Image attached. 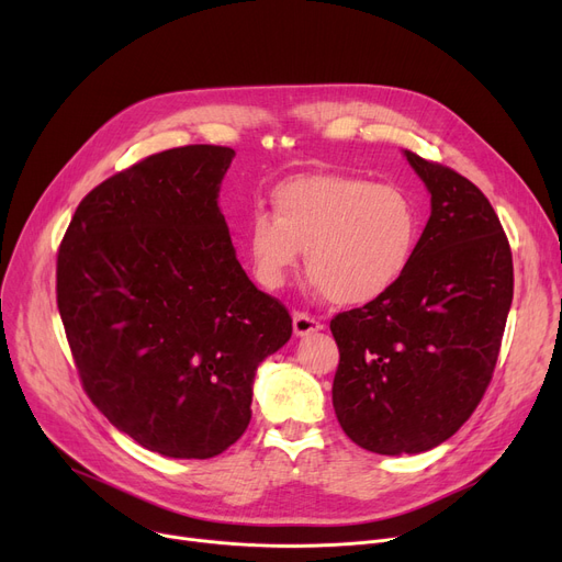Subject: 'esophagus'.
Instances as JSON below:
<instances>
[{"instance_id":"34e87169","label":"esophagus","mask_w":562,"mask_h":562,"mask_svg":"<svg viewBox=\"0 0 562 562\" xmlns=\"http://www.w3.org/2000/svg\"><path fill=\"white\" fill-rule=\"evenodd\" d=\"M321 328H323L321 321H316L312 314H307V312H296V314H293V333H296L299 337H305V335L316 333Z\"/></svg>"}]
</instances>
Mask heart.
Segmentation results:
<instances>
[{
	"label": "heart",
	"mask_w": 562,
	"mask_h": 562,
	"mask_svg": "<svg viewBox=\"0 0 562 562\" xmlns=\"http://www.w3.org/2000/svg\"><path fill=\"white\" fill-rule=\"evenodd\" d=\"M276 214L255 210L246 225L252 271L266 289L284 286L305 250L318 291L344 307L369 305L409 271L424 221L398 187L352 175H303L273 191Z\"/></svg>",
	"instance_id": "b5f03b06"
}]
</instances>
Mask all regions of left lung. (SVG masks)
Wrapping results in <instances>:
<instances>
[{"label": "left lung", "instance_id": "left-lung-1", "mask_svg": "<svg viewBox=\"0 0 562 562\" xmlns=\"http://www.w3.org/2000/svg\"><path fill=\"white\" fill-rule=\"evenodd\" d=\"M405 157L430 191L417 255L390 293L330 321L335 415L380 456L428 451L471 417L513 303V252L490 200L453 168Z\"/></svg>", "mask_w": 562, "mask_h": 562}]
</instances>
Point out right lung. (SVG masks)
<instances>
[{"label":"right lung","instance_id":"right-lung-1","mask_svg":"<svg viewBox=\"0 0 562 562\" xmlns=\"http://www.w3.org/2000/svg\"><path fill=\"white\" fill-rule=\"evenodd\" d=\"M232 147L184 145L88 193L56 257V305L93 405L147 451L206 460L252 417L289 310L236 259L221 182Z\"/></svg>","mask_w":562,"mask_h":562}]
</instances>
